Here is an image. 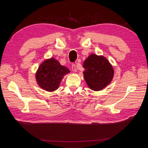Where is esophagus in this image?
I'll return each instance as SVG.
<instances>
[{
	"label": "esophagus",
	"mask_w": 148,
	"mask_h": 148,
	"mask_svg": "<svg viewBox=\"0 0 148 148\" xmlns=\"http://www.w3.org/2000/svg\"><path fill=\"white\" fill-rule=\"evenodd\" d=\"M72 70L73 72H76L77 71V68H76V64H73L72 65Z\"/></svg>",
	"instance_id": "esophagus-1"
}]
</instances>
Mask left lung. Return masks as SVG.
<instances>
[{
  "label": "left lung",
  "mask_w": 148,
  "mask_h": 148,
  "mask_svg": "<svg viewBox=\"0 0 148 148\" xmlns=\"http://www.w3.org/2000/svg\"><path fill=\"white\" fill-rule=\"evenodd\" d=\"M83 72L84 79L90 89L99 91L104 88L111 82L114 76V71L105 57L90 55L84 62Z\"/></svg>",
  "instance_id": "1"
}]
</instances>
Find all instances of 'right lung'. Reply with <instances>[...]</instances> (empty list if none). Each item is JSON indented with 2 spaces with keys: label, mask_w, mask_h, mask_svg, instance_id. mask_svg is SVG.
Listing matches in <instances>:
<instances>
[{
  "label": "right lung",
  "mask_w": 148,
  "mask_h": 148,
  "mask_svg": "<svg viewBox=\"0 0 148 148\" xmlns=\"http://www.w3.org/2000/svg\"><path fill=\"white\" fill-rule=\"evenodd\" d=\"M69 72L67 67L51 58L40 64L36 73V81L41 88L53 92L58 89L63 77Z\"/></svg>",
  "instance_id": "1"
}]
</instances>
